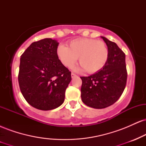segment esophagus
<instances>
[{
	"mask_svg": "<svg viewBox=\"0 0 146 146\" xmlns=\"http://www.w3.org/2000/svg\"><path fill=\"white\" fill-rule=\"evenodd\" d=\"M75 77H76V75L74 74V73H71V78H74Z\"/></svg>",
	"mask_w": 146,
	"mask_h": 146,
	"instance_id": "esophagus-1",
	"label": "esophagus"
}]
</instances>
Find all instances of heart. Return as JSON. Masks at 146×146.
<instances>
[{
	"mask_svg": "<svg viewBox=\"0 0 146 146\" xmlns=\"http://www.w3.org/2000/svg\"><path fill=\"white\" fill-rule=\"evenodd\" d=\"M56 53L62 64L69 68L74 66L78 58L81 66L77 70H85L88 73L101 71L109 57V50L105 42L87 38L73 40L68 42V46L59 45Z\"/></svg>",
	"mask_w": 146,
	"mask_h": 146,
	"instance_id": "heart-1",
	"label": "heart"
}]
</instances>
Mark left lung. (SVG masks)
Returning a JSON list of instances; mask_svg holds the SVG:
<instances>
[{
	"label": "left lung",
	"instance_id": "left-lung-1",
	"mask_svg": "<svg viewBox=\"0 0 146 146\" xmlns=\"http://www.w3.org/2000/svg\"><path fill=\"white\" fill-rule=\"evenodd\" d=\"M109 50L106 66L100 71L88 77H80L82 100L96 109L106 108L121 97L127 81L125 55L116 43L101 36Z\"/></svg>",
	"mask_w": 146,
	"mask_h": 146
}]
</instances>
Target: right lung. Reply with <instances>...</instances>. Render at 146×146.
Segmentation results:
<instances>
[{"label": "right lung", "mask_w": 146, "mask_h": 146, "mask_svg": "<svg viewBox=\"0 0 146 146\" xmlns=\"http://www.w3.org/2000/svg\"><path fill=\"white\" fill-rule=\"evenodd\" d=\"M59 42L51 38L34 42L21 57L18 83L26 101L37 109L49 110L64 101L71 71L57 56Z\"/></svg>", "instance_id": "right-lung-1"}]
</instances>
